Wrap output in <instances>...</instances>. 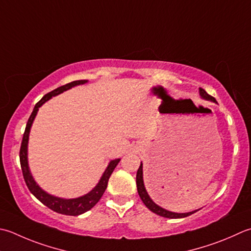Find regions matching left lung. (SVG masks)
Returning a JSON list of instances; mask_svg holds the SVG:
<instances>
[{"label":"left lung","instance_id":"left-lung-1","mask_svg":"<svg viewBox=\"0 0 251 251\" xmlns=\"http://www.w3.org/2000/svg\"><path fill=\"white\" fill-rule=\"evenodd\" d=\"M199 93L202 99H205L208 101H212L218 103L217 100L214 99L213 97H211L210 95H208L207 92H205L204 89L202 88H200L199 89ZM142 163H140V166L138 171H137V175H136V184H137V190H138V194H139V197L141 198L142 202L146 204V207L148 208L152 212L160 215V217H163V218H168V219H180V218H186L188 217V215L193 214L195 212H197L198 210H195V211H191V212H187V213H175V212H171L169 210H165L163 208H161L160 205H158L156 203H154L152 199L149 197L148 193H147V190L145 188V184H144V176H142Z\"/></svg>","mask_w":251,"mask_h":251}]
</instances>
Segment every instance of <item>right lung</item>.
<instances>
[{
  "instance_id": "obj_1",
  "label": "right lung",
  "mask_w": 251,
  "mask_h": 251,
  "mask_svg": "<svg viewBox=\"0 0 251 251\" xmlns=\"http://www.w3.org/2000/svg\"><path fill=\"white\" fill-rule=\"evenodd\" d=\"M87 81L88 80H75L70 83H66V85L64 86L58 87L53 91L47 93V95L44 96L36 105H34L31 115L27 122L26 129H25L24 136H23L21 151H19V160H21V166H22L24 179L26 181V185L28 189L30 190V193L39 201H41L44 205H47L49 209L55 211L57 213L65 214V215H79L87 212V211H89L91 208L95 207V205L98 203V201L101 199L102 195L104 194V191L107 187V181H109L110 176L113 173L114 169L116 168V165L119 164L121 159H115L110 162L106 170L104 171V173H103L102 177L100 178L99 183H98V185L90 191V193L86 194L85 196H81V197L74 198V199H63V198L54 197V196L49 195L48 193H46V191L39 187V185L34 181L32 177L30 170H29L28 158H27L29 132H30L32 122L37 115L39 107H40L44 102H47L49 99H51L52 97H55L64 91L71 89L73 87L78 86V85H83V83H86Z\"/></svg>"
}]
</instances>
